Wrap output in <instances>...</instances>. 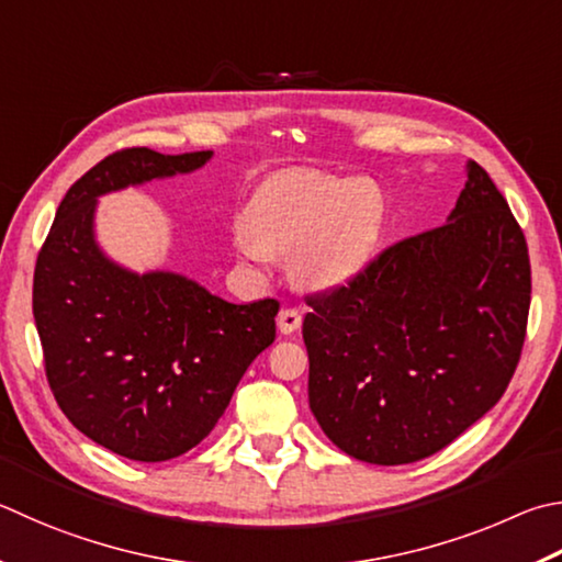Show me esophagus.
<instances>
[{"instance_id": "1", "label": "esophagus", "mask_w": 562, "mask_h": 562, "mask_svg": "<svg viewBox=\"0 0 562 562\" xmlns=\"http://www.w3.org/2000/svg\"><path fill=\"white\" fill-rule=\"evenodd\" d=\"M302 326V312L294 310V307H284L280 314H278V329L282 334H292L297 331Z\"/></svg>"}]
</instances>
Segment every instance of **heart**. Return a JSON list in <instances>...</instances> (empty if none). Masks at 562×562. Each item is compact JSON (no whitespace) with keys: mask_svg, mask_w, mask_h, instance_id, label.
<instances>
[{"mask_svg":"<svg viewBox=\"0 0 562 562\" xmlns=\"http://www.w3.org/2000/svg\"><path fill=\"white\" fill-rule=\"evenodd\" d=\"M385 196L371 179H341L322 169H290L252 191L248 213L233 223L240 258L268 265L292 252L294 274L312 288H334L379 250Z\"/></svg>","mask_w":562,"mask_h":562,"instance_id":"b5f03b06","label":"heart"}]
</instances>
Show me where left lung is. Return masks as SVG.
<instances>
[{"label":"left lung","mask_w":562,"mask_h":562,"mask_svg":"<svg viewBox=\"0 0 562 562\" xmlns=\"http://www.w3.org/2000/svg\"><path fill=\"white\" fill-rule=\"evenodd\" d=\"M304 300L310 407L324 435L361 462L411 464L457 440L512 383L530 307L526 236L469 161L447 223Z\"/></svg>","instance_id":"8db88e82"}]
</instances>
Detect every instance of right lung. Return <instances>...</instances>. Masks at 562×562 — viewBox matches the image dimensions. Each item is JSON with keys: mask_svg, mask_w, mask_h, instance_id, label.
Here are the masks:
<instances>
[{"mask_svg": "<svg viewBox=\"0 0 562 562\" xmlns=\"http://www.w3.org/2000/svg\"><path fill=\"white\" fill-rule=\"evenodd\" d=\"M211 155L127 147L98 161L68 189L36 258L34 319L56 403L90 440L137 462L196 447L274 341L278 300L231 304L175 272L122 270L95 246L98 196L187 175Z\"/></svg>", "mask_w": 562, "mask_h": 562, "instance_id": "obj_1", "label": "right lung"}]
</instances>
